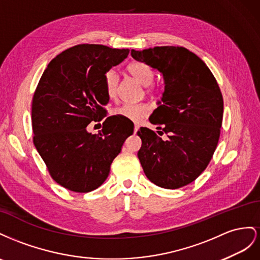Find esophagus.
I'll return each mask as SVG.
<instances>
[{"mask_svg":"<svg viewBox=\"0 0 260 260\" xmlns=\"http://www.w3.org/2000/svg\"><path fill=\"white\" fill-rule=\"evenodd\" d=\"M138 128H139V126H138L137 124H135V126H134V134H136L137 131H138Z\"/></svg>","mask_w":260,"mask_h":260,"instance_id":"esophagus-1","label":"esophagus"}]
</instances>
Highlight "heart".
Instances as JSON below:
<instances>
[{
  "label": "heart",
  "instance_id": "obj_1",
  "mask_svg": "<svg viewBox=\"0 0 260 260\" xmlns=\"http://www.w3.org/2000/svg\"><path fill=\"white\" fill-rule=\"evenodd\" d=\"M128 73L137 79L140 84L144 86H149L153 81V71L149 65L143 62H133L128 65L127 68ZM118 85V75L114 70H109L105 74V87L106 91L109 98H114L116 95ZM149 107L144 103H139V105H133V103H125L121 107L116 108L113 113L116 116H122L124 118H127L129 121H139L149 113Z\"/></svg>",
  "mask_w": 260,
  "mask_h": 260
}]
</instances>
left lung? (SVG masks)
<instances>
[{
	"mask_svg": "<svg viewBox=\"0 0 260 260\" xmlns=\"http://www.w3.org/2000/svg\"><path fill=\"white\" fill-rule=\"evenodd\" d=\"M131 54L157 70L165 83L149 121L168 138L140 127V165L153 184L180 188L202 174L217 148L223 116L220 88L206 63L185 48L154 47Z\"/></svg>",
	"mask_w": 260,
	"mask_h": 260,
	"instance_id": "obj_1",
	"label": "left lung"
}]
</instances>
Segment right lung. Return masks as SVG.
Returning a JSON list of instances; mask_svg holds the SVG:
<instances>
[{"mask_svg":"<svg viewBox=\"0 0 260 260\" xmlns=\"http://www.w3.org/2000/svg\"><path fill=\"white\" fill-rule=\"evenodd\" d=\"M129 53L102 44H78L63 51L43 72L34 94V144L49 172L61 186L76 192L98 188L121 152L134 124L109 116L98 134L88 124L106 116L109 103L105 74Z\"/></svg>","mask_w":260,"mask_h":260,"instance_id":"1","label":"right lung"}]
</instances>
